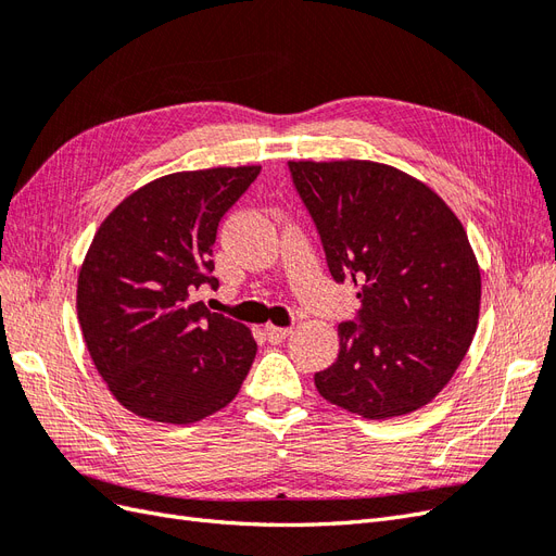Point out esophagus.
I'll return each mask as SVG.
<instances>
[{"label":"esophagus","instance_id":"34e87169","mask_svg":"<svg viewBox=\"0 0 556 556\" xmlns=\"http://www.w3.org/2000/svg\"><path fill=\"white\" fill-rule=\"evenodd\" d=\"M290 333H292V329H290V327H274V325H266V327H264L266 341H268V343H274V345L282 343L285 339H288Z\"/></svg>","mask_w":556,"mask_h":556}]
</instances>
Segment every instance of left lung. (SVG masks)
<instances>
[{
	"mask_svg": "<svg viewBox=\"0 0 556 556\" xmlns=\"http://www.w3.org/2000/svg\"><path fill=\"white\" fill-rule=\"evenodd\" d=\"M336 282L359 285L339 357L315 374L333 406L366 419L422 408L457 371L480 313V268L445 201L392 166L288 162Z\"/></svg>",
	"mask_w": 556,
	"mask_h": 556,
	"instance_id": "left-lung-1",
	"label": "left lung"
}]
</instances>
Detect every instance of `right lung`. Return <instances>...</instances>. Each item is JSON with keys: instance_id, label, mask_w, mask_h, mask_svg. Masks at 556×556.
<instances>
[{"instance_id": "1", "label": "right lung", "mask_w": 556, "mask_h": 556, "mask_svg": "<svg viewBox=\"0 0 556 556\" xmlns=\"http://www.w3.org/2000/svg\"><path fill=\"white\" fill-rule=\"evenodd\" d=\"M260 166H217L148 182L94 233L78 276V323L99 376L131 413L190 425L239 394L250 331L211 313L213 245Z\"/></svg>"}]
</instances>
